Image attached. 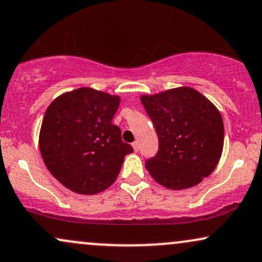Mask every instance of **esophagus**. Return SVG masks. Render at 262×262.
Returning <instances> with one entry per match:
<instances>
[{
    "label": "esophagus",
    "mask_w": 262,
    "mask_h": 262,
    "mask_svg": "<svg viewBox=\"0 0 262 262\" xmlns=\"http://www.w3.org/2000/svg\"><path fill=\"white\" fill-rule=\"evenodd\" d=\"M132 146H133L135 152H137V151H139V143H138V141H134V143L132 144Z\"/></svg>",
    "instance_id": "1"
}]
</instances>
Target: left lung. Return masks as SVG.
<instances>
[{"label":"left lung","mask_w":262,"mask_h":262,"mask_svg":"<svg viewBox=\"0 0 262 262\" xmlns=\"http://www.w3.org/2000/svg\"><path fill=\"white\" fill-rule=\"evenodd\" d=\"M140 101L155 125L159 152L145 167L162 187L182 190L209 177L221 159L222 116L199 91L179 86Z\"/></svg>","instance_id":"8db88e82"}]
</instances>
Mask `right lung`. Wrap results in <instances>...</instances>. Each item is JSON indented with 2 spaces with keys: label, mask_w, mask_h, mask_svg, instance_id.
Returning a JSON list of instances; mask_svg holds the SVG:
<instances>
[{
  "label": "right lung",
  "mask_w": 262,
  "mask_h": 262,
  "mask_svg": "<svg viewBox=\"0 0 262 262\" xmlns=\"http://www.w3.org/2000/svg\"><path fill=\"white\" fill-rule=\"evenodd\" d=\"M121 97L79 88L62 94L43 116L39 147L50 173L69 190L94 195L115 183L133 147L112 124Z\"/></svg>",
  "instance_id": "1"
}]
</instances>
